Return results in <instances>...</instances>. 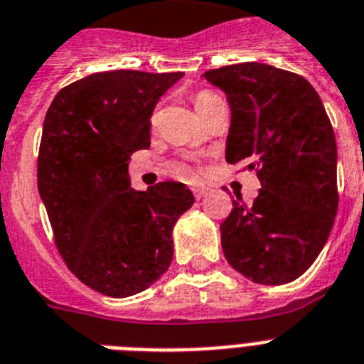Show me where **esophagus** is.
<instances>
[{"instance_id": "1", "label": "esophagus", "mask_w": 364, "mask_h": 364, "mask_svg": "<svg viewBox=\"0 0 364 364\" xmlns=\"http://www.w3.org/2000/svg\"><path fill=\"white\" fill-rule=\"evenodd\" d=\"M207 192H208L207 186H196V188H194L196 200H203L205 196H207Z\"/></svg>"}]
</instances>
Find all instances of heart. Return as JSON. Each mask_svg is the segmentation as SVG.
Returning a JSON list of instances; mask_svg holds the SVG:
<instances>
[{"instance_id": "1", "label": "heart", "mask_w": 364, "mask_h": 364, "mask_svg": "<svg viewBox=\"0 0 364 364\" xmlns=\"http://www.w3.org/2000/svg\"><path fill=\"white\" fill-rule=\"evenodd\" d=\"M194 107H196V112L200 113H205L210 106H214L216 102H220V97H216L214 93H210V91H200V93H196L194 95Z\"/></svg>"}]
</instances>
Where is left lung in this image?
<instances>
[{
  "instance_id": "obj_1",
  "label": "left lung",
  "mask_w": 364,
  "mask_h": 364,
  "mask_svg": "<svg viewBox=\"0 0 364 364\" xmlns=\"http://www.w3.org/2000/svg\"><path fill=\"white\" fill-rule=\"evenodd\" d=\"M227 95V163L257 170L252 205L232 201L220 225L232 269L265 286L314 264L337 214V144L321 97L306 78L258 62L201 75Z\"/></svg>"
}]
</instances>
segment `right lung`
I'll use <instances>...</instances> for the list:
<instances>
[{
  "instance_id": "obj_1",
  "label": "right lung",
  "mask_w": 364,
  "mask_h": 364,
  "mask_svg": "<svg viewBox=\"0 0 364 364\" xmlns=\"http://www.w3.org/2000/svg\"><path fill=\"white\" fill-rule=\"evenodd\" d=\"M185 73L104 71L60 90L47 109L38 192L71 273L124 299L170 267L172 230L194 205L191 188L163 181L132 188V154L150 148L157 102Z\"/></svg>"
}]
</instances>
